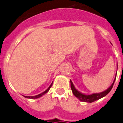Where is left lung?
Instances as JSON below:
<instances>
[{"instance_id": "8db88e82", "label": "left lung", "mask_w": 123, "mask_h": 123, "mask_svg": "<svg viewBox=\"0 0 123 123\" xmlns=\"http://www.w3.org/2000/svg\"><path fill=\"white\" fill-rule=\"evenodd\" d=\"M116 75L115 76V78L114 79V81L112 83L109 87H108L106 90L104 91L103 92H98V93H93L91 94L87 95L85 94L84 93H82L80 91H79L78 90H77L74 86V85L73 84V82L71 80H70V82H71V90L73 91V94L78 98V99L79 101H81L82 102H87V103H92V102L95 101H97V100L99 99L102 98L103 97H105V96L108 94L109 92L111 91V89L112 88V86H113V84L114 83V81L116 80Z\"/></svg>"}]
</instances>
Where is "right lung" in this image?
Instances as JSON below:
<instances>
[{
  "label": "right lung",
  "instance_id": "right-lung-1",
  "mask_svg": "<svg viewBox=\"0 0 123 123\" xmlns=\"http://www.w3.org/2000/svg\"><path fill=\"white\" fill-rule=\"evenodd\" d=\"M52 83H53V82L50 84V85L49 86V87H48V88L46 89L45 91H44L43 92H42V93L39 94L38 95H36V96H24L25 98H29V99H37V98H41V97H42V96H44L45 94H46L47 92L49 91V89H50V88L51 87V86H52Z\"/></svg>",
  "mask_w": 123,
  "mask_h": 123
}]
</instances>
